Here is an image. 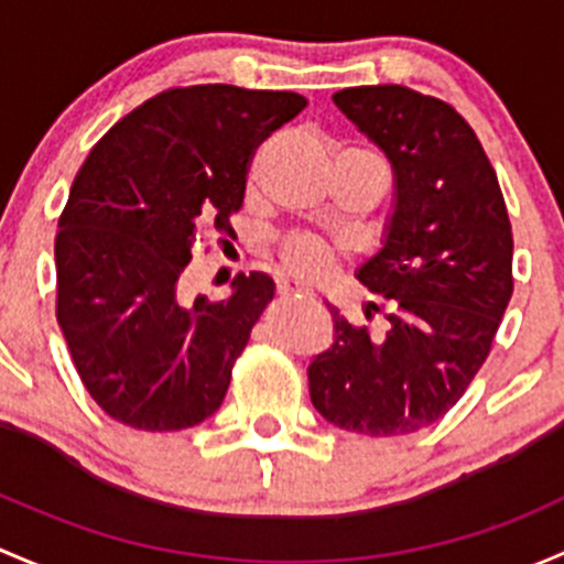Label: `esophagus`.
Wrapping results in <instances>:
<instances>
[{
  "label": "esophagus",
  "mask_w": 564,
  "mask_h": 564,
  "mask_svg": "<svg viewBox=\"0 0 564 564\" xmlns=\"http://www.w3.org/2000/svg\"><path fill=\"white\" fill-rule=\"evenodd\" d=\"M301 293H304V288H301V284L288 282V280L276 282V295H280V299H288V295H301Z\"/></svg>",
  "instance_id": "1"
}]
</instances>
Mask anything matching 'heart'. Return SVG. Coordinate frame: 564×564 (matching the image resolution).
I'll return each mask as SVG.
<instances>
[{
  "mask_svg": "<svg viewBox=\"0 0 564 564\" xmlns=\"http://www.w3.org/2000/svg\"><path fill=\"white\" fill-rule=\"evenodd\" d=\"M276 260H280V269L284 274L293 276V280L323 282L328 280L330 271L339 265L341 249L328 239H321V236L293 234L280 241V247H276Z\"/></svg>",
  "mask_w": 564,
  "mask_h": 564,
  "instance_id": "heart-1",
  "label": "heart"
}]
</instances>
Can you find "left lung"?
<instances>
[{
    "label": "left lung",
    "mask_w": 564,
    "mask_h": 564,
    "mask_svg": "<svg viewBox=\"0 0 564 564\" xmlns=\"http://www.w3.org/2000/svg\"><path fill=\"white\" fill-rule=\"evenodd\" d=\"M334 102L391 160L397 212L358 271L380 304L367 325L328 306L336 339L312 361L310 397L345 432L397 437L440 421L489 358L513 295V230L495 167L454 106L397 84L352 86Z\"/></svg>",
    "instance_id": "left-lung-1"
}]
</instances>
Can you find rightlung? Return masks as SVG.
Segmentation results:
<instances>
[{
  "label": "right lung",
  "mask_w": 564,
  "mask_h": 564,
  "mask_svg": "<svg viewBox=\"0 0 564 564\" xmlns=\"http://www.w3.org/2000/svg\"><path fill=\"white\" fill-rule=\"evenodd\" d=\"M304 106L295 91L173 86L116 121L80 165L54 241L56 321L113 421L182 432L223 404L274 282L252 271L230 299L187 301L182 274L206 228L234 234L249 162Z\"/></svg>",
  "instance_id": "obj_1"
}]
</instances>
